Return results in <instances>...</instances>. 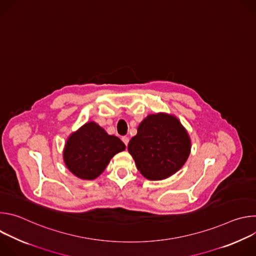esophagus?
<instances>
[{"label": "esophagus", "instance_id": "34e87169", "mask_svg": "<svg viewBox=\"0 0 256 256\" xmlns=\"http://www.w3.org/2000/svg\"><path fill=\"white\" fill-rule=\"evenodd\" d=\"M122 142L126 144V146H128V140H130V138H128V136H122Z\"/></svg>", "mask_w": 256, "mask_h": 256}]
</instances>
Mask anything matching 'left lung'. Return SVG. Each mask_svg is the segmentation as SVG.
<instances>
[{"instance_id":"1","label":"left lung","mask_w":256,"mask_h":256,"mask_svg":"<svg viewBox=\"0 0 256 256\" xmlns=\"http://www.w3.org/2000/svg\"><path fill=\"white\" fill-rule=\"evenodd\" d=\"M192 140L179 120L165 112L149 114L128 142L140 174L149 180H163L184 166L190 154Z\"/></svg>"}]
</instances>
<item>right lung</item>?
Returning a JSON list of instances; mask_svg holds the SVG:
<instances>
[{
    "instance_id": "1",
    "label": "right lung",
    "mask_w": 256,
    "mask_h": 256,
    "mask_svg": "<svg viewBox=\"0 0 256 256\" xmlns=\"http://www.w3.org/2000/svg\"><path fill=\"white\" fill-rule=\"evenodd\" d=\"M124 150L126 144L120 138L108 134L95 122H89L68 136L62 158L75 176L93 180L105 170L116 154Z\"/></svg>"
}]
</instances>
